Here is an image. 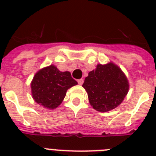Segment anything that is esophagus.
<instances>
[{"label": "esophagus", "mask_w": 156, "mask_h": 156, "mask_svg": "<svg viewBox=\"0 0 156 156\" xmlns=\"http://www.w3.org/2000/svg\"><path fill=\"white\" fill-rule=\"evenodd\" d=\"M83 82H84V80H83V78H80V79H78V84H79V85H83Z\"/></svg>", "instance_id": "esophagus-1"}]
</instances>
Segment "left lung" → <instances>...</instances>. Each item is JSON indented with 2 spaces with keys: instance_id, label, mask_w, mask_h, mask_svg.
I'll return each instance as SVG.
<instances>
[{
  "instance_id": "obj_1",
  "label": "left lung",
  "mask_w": 156,
  "mask_h": 156,
  "mask_svg": "<svg viewBox=\"0 0 156 156\" xmlns=\"http://www.w3.org/2000/svg\"><path fill=\"white\" fill-rule=\"evenodd\" d=\"M83 87L93 108L102 112L120 105L129 91L126 76L112 62L97 65L95 69L89 72Z\"/></svg>"
}]
</instances>
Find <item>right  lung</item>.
Wrapping results in <instances>:
<instances>
[{"mask_svg": "<svg viewBox=\"0 0 156 156\" xmlns=\"http://www.w3.org/2000/svg\"><path fill=\"white\" fill-rule=\"evenodd\" d=\"M77 84L69 71L61 72L51 65L35 73L30 87L35 102L44 108L53 109L63 101L67 90Z\"/></svg>", "mask_w": 156, "mask_h": 156, "instance_id": "right-lung-1", "label": "right lung"}]
</instances>
